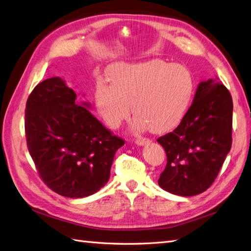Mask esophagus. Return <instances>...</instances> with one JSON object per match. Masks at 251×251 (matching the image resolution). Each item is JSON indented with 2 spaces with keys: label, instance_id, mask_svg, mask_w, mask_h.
Here are the masks:
<instances>
[{
  "label": "esophagus",
  "instance_id": "34e87169",
  "mask_svg": "<svg viewBox=\"0 0 251 251\" xmlns=\"http://www.w3.org/2000/svg\"><path fill=\"white\" fill-rule=\"evenodd\" d=\"M135 143H136L137 146H146V145L150 144V139L145 138V137H140V138L136 139Z\"/></svg>",
  "mask_w": 251,
  "mask_h": 251
}]
</instances>
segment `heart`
Here are the masks:
<instances>
[{
    "label": "heart",
    "instance_id": "1",
    "mask_svg": "<svg viewBox=\"0 0 251 251\" xmlns=\"http://www.w3.org/2000/svg\"><path fill=\"white\" fill-rule=\"evenodd\" d=\"M109 78L96 86V103L103 121L118 129L129 118L131 105L136 116L132 131L154 133L172 130L179 124L192 101L194 79L186 67L150 59L137 64H116Z\"/></svg>",
    "mask_w": 251,
    "mask_h": 251
}]
</instances>
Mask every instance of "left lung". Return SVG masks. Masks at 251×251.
<instances>
[{"mask_svg": "<svg viewBox=\"0 0 251 251\" xmlns=\"http://www.w3.org/2000/svg\"><path fill=\"white\" fill-rule=\"evenodd\" d=\"M232 112L229 90L215 78L201 81L180 125L157 139L167 155L158 185L183 197L209 188L231 149Z\"/></svg>", "mask_w": 251, "mask_h": 251, "instance_id": "1", "label": "left lung"}]
</instances>
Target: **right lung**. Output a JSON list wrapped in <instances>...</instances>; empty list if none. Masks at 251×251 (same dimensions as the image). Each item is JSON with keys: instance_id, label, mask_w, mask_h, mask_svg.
<instances>
[{"instance_id": "right-lung-1", "label": "right lung", "mask_w": 251, "mask_h": 251, "mask_svg": "<svg viewBox=\"0 0 251 251\" xmlns=\"http://www.w3.org/2000/svg\"><path fill=\"white\" fill-rule=\"evenodd\" d=\"M90 106L77 103L76 94L59 76L39 83L26 102L29 154L41 179L64 197L84 198L104 186L116 151L125 145Z\"/></svg>"}]
</instances>
